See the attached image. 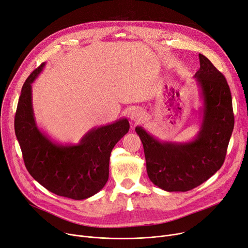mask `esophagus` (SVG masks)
<instances>
[{
	"label": "esophagus",
	"mask_w": 248,
	"mask_h": 248,
	"mask_svg": "<svg viewBox=\"0 0 248 248\" xmlns=\"http://www.w3.org/2000/svg\"><path fill=\"white\" fill-rule=\"evenodd\" d=\"M130 119L132 122H140L144 119V113L142 110L134 109L130 114Z\"/></svg>",
	"instance_id": "obj_1"
}]
</instances>
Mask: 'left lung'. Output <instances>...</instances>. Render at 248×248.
Segmentation results:
<instances>
[{"instance_id": "8db88e82", "label": "left lung", "mask_w": 248, "mask_h": 248, "mask_svg": "<svg viewBox=\"0 0 248 248\" xmlns=\"http://www.w3.org/2000/svg\"><path fill=\"white\" fill-rule=\"evenodd\" d=\"M200 68L193 76L203 106L201 126L189 142L160 141L142 127L135 128L153 184L165 191H188L209 179L222 166L234 127L229 86L222 73L199 54Z\"/></svg>"}]
</instances>
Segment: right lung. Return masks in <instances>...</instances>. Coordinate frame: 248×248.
I'll return each instance as SVG.
<instances>
[{"label": "right lung", "mask_w": 248, "mask_h": 248, "mask_svg": "<svg viewBox=\"0 0 248 248\" xmlns=\"http://www.w3.org/2000/svg\"><path fill=\"white\" fill-rule=\"evenodd\" d=\"M45 67L33 71L19 98L15 133L31 176L49 191L75 200L98 193L108 181L111 151L128 132L126 118L91 129L78 144L62 145L38 128L32 104V83Z\"/></svg>", "instance_id": "obj_1"}]
</instances>
